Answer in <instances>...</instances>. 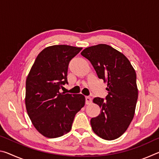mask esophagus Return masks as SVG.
Here are the masks:
<instances>
[{"label":"esophagus","mask_w":159,"mask_h":159,"mask_svg":"<svg viewBox=\"0 0 159 159\" xmlns=\"http://www.w3.org/2000/svg\"><path fill=\"white\" fill-rule=\"evenodd\" d=\"M92 102V98L90 97H85V104H90Z\"/></svg>","instance_id":"1"}]
</instances>
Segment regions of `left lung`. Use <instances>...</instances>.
I'll use <instances>...</instances> for the list:
<instances>
[{"mask_svg": "<svg viewBox=\"0 0 159 159\" xmlns=\"http://www.w3.org/2000/svg\"><path fill=\"white\" fill-rule=\"evenodd\" d=\"M80 54L90 61L99 79L107 83L106 100L93 99L101 111L99 116L91 118L93 130L107 140L117 139L134 117L138 98L135 71L123 53L108 45L86 48Z\"/></svg>", "mask_w": 159, "mask_h": 159, "instance_id": "1", "label": "left lung"}]
</instances>
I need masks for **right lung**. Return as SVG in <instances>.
Here are the masks:
<instances>
[{
  "label": "right lung",
  "mask_w": 159,
  "mask_h": 159,
  "mask_svg": "<svg viewBox=\"0 0 159 159\" xmlns=\"http://www.w3.org/2000/svg\"><path fill=\"white\" fill-rule=\"evenodd\" d=\"M82 48L55 45L45 48L35 60L26 80L25 104L35 128L48 138L71 130L75 115L85 105L82 94H65L70 60Z\"/></svg>",
  "instance_id": "add662e5"
}]
</instances>
